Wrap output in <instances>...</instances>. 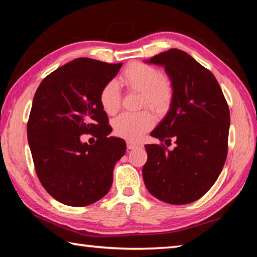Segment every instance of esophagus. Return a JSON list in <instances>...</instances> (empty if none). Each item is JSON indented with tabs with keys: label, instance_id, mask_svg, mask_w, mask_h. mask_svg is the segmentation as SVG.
<instances>
[{
	"label": "esophagus",
	"instance_id": "34e87169",
	"mask_svg": "<svg viewBox=\"0 0 257 257\" xmlns=\"http://www.w3.org/2000/svg\"><path fill=\"white\" fill-rule=\"evenodd\" d=\"M142 145L139 144V143H136V142H132V141H128L127 142V147L129 150H135L137 149V147H141Z\"/></svg>",
	"mask_w": 257,
	"mask_h": 257
}]
</instances>
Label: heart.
I'll list each match as a JSON object with an SVG mask.
<instances>
[{
  "label": "heart",
  "instance_id": "obj_1",
  "mask_svg": "<svg viewBox=\"0 0 257 257\" xmlns=\"http://www.w3.org/2000/svg\"><path fill=\"white\" fill-rule=\"evenodd\" d=\"M119 82L129 90L141 93V104L156 113H163L170 106L173 97V86L168 77L161 76L158 69L141 62L132 63L124 69ZM99 103L103 111L113 115L120 107L119 87L115 81H108L99 93ZM154 124V118L149 111L136 114L123 113L113 121V129L118 136L138 141Z\"/></svg>",
  "mask_w": 257,
  "mask_h": 257
}]
</instances>
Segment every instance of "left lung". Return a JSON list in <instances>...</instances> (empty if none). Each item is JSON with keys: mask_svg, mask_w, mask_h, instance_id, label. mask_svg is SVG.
Returning a JSON list of instances; mask_svg holds the SVG:
<instances>
[{"mask_svg": "<svg viewBox=\"0 0 257 257\" xmlns=\"http://www.w3.org/2000/svg\"><path fill=\"white\" fill-rule=\"evenodd\" d=\"M163 67L173 86L170 108L152 137L176 147L145 145L143 178L160 201L184 205L201 198L227 159L230 112L213 73L186 52L171 49L145 61Z\"/></svg>", "mask_w": 257, "mask_h": 257, "instance_id": "8db88e82", "label": "left lung"}]
</instances>
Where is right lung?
<instances>
[{
    "label": "right lung",
    "instance_id": "obj_1",
    "mask_svg": "<svg viewBox=\"0 0 257 257\" xmlns=\"http://www.w3.org/2000/svg\"><path fill=\"white\" fill-rule=\"evenodd\" d=\"M122 63L79 58L50 73L35 93L27 136L35 170L52 197L69 206H87L105 196L113 169L125 153L99 103L104 85ZM90 133L95 145L81 142Z\"/></svg>",
    "mask_w": 257,
    "mask_h": 257
}]
</instances>
